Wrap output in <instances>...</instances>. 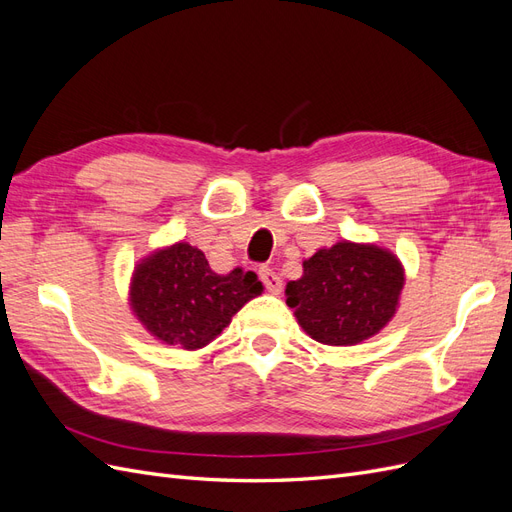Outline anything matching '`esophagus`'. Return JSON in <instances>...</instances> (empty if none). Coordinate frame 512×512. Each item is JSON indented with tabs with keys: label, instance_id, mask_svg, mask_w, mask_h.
<instances>
[{
	"label": "esophagus",
	"instance_id": "34e87169",
	"mask_svg": "<svg viewBox=\"0 0 512 512\" xmlns=\"http://www.w3.org/2000/svg\"><path fill=\"white\" fill-rule=\"evenodd\" d=\"M260 280L265 284V288L271 294H280L282 292V280L277 277V273L273 269H260Z\"/></svg>",
	"mask_w": 512,
	"mask_h": 512
}]
</instances>
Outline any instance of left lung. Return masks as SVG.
<instances>
[{"instance_id":"left-lung-1","label":"left lung","mask_w":512,"mask_h":512,"mask_svg":"<svg viewBox=\"0 0 512 512\" xmlns=\"http://www.w3.org/2000/svg\"><path fill=\"white\" fill-rule=\"evenodd\" d=\"M404 282V267L393 252L339 241L303 262V275L286 286V303L316 342L354 346L389 324Z\"/></svg>"}]
</instances>
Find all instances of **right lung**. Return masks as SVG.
Returning <instances> with one entry per match:
<instances>
[{
    "label": "right lung",
    "mask_w": 512,
    "mask_h": 512,
    "mask_svg": "<svg viewBox=\"0 0 512 512\" xmlns=\"http://www.w3.org/2000/svg\"><path fill=\"white\" fill-rule=\"evenodd\" d=\"M260 292L256 273L232 269L218 275L198 247L181 241L134 267L130 307L162 344L198 350L213 342Z\"/></svg>",
    "instance_id": "right-lung-1"
}]
</instances>
